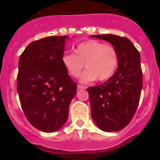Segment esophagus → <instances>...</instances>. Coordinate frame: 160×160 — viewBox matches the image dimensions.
Masks as SVG:
<instances>
[{
    "mask_svg": "<svg viewBox=\"0 0 160 160\" xmlns=\"http://www.w3.org/2000/svg\"><path fill=\"white\" fill-rule=\"evenodd\" d=\"M85 88H86L85 86H83V85H80V84L77 85V89H78V90H82V89H85Z\"/></svg>",
    "mask_w": 160,
    "mask_h": 160,
    "instance_id": "1",
    "label": "esophagus"
}]
</instances>
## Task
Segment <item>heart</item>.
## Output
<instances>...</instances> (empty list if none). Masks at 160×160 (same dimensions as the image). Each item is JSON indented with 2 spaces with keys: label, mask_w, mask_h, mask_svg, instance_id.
<instances>
[{
  "label": "heart",
  "mask_w": 160,
  "mask_h": 160,
  "mask_svg": "<svg viewBox=\"0 0 160 160\" xmlns=\"http://www.w3.org/2000/svg\"><path fill=\"white\" fill-rule=\"evenodd\" d=\"M62 62L72 77L80 76L85 64L87 70L80 77L82 83H88L97 78L99 81H104L115 72L118 65V54L114 46L96 40H88L77 46L75 53H64Z\"/></svg>",
  "instance_id": "1"
}]
</instances>
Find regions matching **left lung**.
Masks as SVG:
<instances>
[{
    "label": "left lung",
    "mask_w": 160,
    "mask_h": 160,
    "mask_svg": "<svg viewBox=\"0 0 160 160\" xmlns=\"http://www.w3.org/2000/svg\"><path fill=\"white\" fill-rule=\"evenodd\" d=\"M92 37L112 44L118 54V67L105 83L87 88L92 117L102 131H119L131 122L140 102L143 86L141 56L125 37L115 35Z\"/></svg>",
    "instance_id": "left-lung-1"
}]
</instances>
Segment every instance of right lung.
I'll return each instance as SVG.
<instances>
[{"label": "right lung", "instance_id": "obj_1", "mask_svg": "<svg viewBox=\"0 0 160 160\" xmlns=\"http://www.w3.org/2000/svg\"><path fill=\"white\" fill-rule=\"evenodd\" d=\"M65 36H50L30 43L19 59L17 92L28 122L42 132L63 126L77 85L62 62Z\"/></svg>", "mask_w": 160, "mask_h": 160}]
</instances>
